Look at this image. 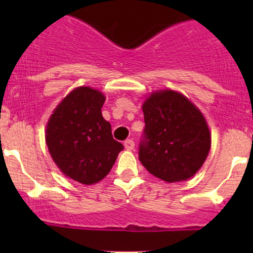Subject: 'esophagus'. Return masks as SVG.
Segmentation results:
<instances>
[{
	"label": "esophagus",
	"instance_id": "obj_1",
	"mask_svg": "<svg viewBox=\"0 0 253 253\" xmlns=\"http://www.w3.org/2000/svg\"><path fill=\"white\" fill-rule=\"evenodd\" d=\"M125 148H126L127 150L133 149V148H134L133 139H127V141H125Z\"/></svg>",
	"mask_w": 253,
	"mask_h": 253
}]
</instances>
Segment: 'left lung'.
<instances>
[{
    "instance_id": "8db88e82",
    "label": "left lung",
    "mask_w": 253,
    "mask_h": 253,
    "mask_svg": "<svg viewBox=\"0 0 253 253\" xmlns=\"http://www.w3.org/2000/svg\"><path fill=\"white\" fill-rule=\"evenodd\" d=\"M145 142L139 162L155 177L180 182L205 164L211 136L202 111L182 93L171 89L152 91L142 104Z\"/></svg>"
}]
</instances>
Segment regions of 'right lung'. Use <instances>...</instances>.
Returning a JSON list of instances; mask_svg holds the SVG:
<instances>
[{"label": "right lung", "mask_w": 253, "mask_h": 253, "mask_svg": "<svg viewBox=\"0 0 253 253\" xmlns=\"http://www.w3.org/2000/svg\"><path fill=\"white\" fill-rule=\"evenodd\" d=\"M105 95L91 86H77L48 117V153L66 177L93 185L110 172L124 145L115 141L110 122L101 114Z\"/></svg>", "instance_id": "right-lung-1"}]
</instances>
